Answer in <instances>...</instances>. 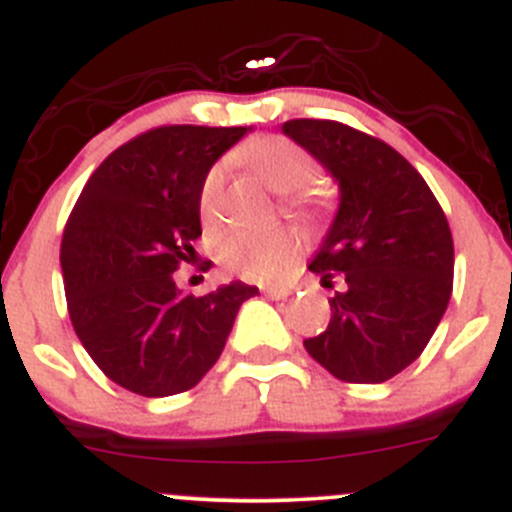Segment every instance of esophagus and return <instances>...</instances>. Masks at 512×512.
<instances>
[{
	"instance_id": "obj_1",
	"label": "esophagus",
	"mask_w": 512,
	"mask_h": 512,
	"mask_svg": "<svg viewBox=\"0 0 512 512\" xmlns=\"http://www.w3.org/2000/svg\"><path fill=\"white\" fill-rule=\"evenodd\" d=\"M262 292H265L270 300H285V297H290V290H287V287H262Z\"/></svg>"
}]
</instances>
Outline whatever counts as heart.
I'll return each instance as SVG.
<instances>
[{"mask_svg":"<svg viewBox=\"0 0 512 512\" xmlns=\"http://www.w3.org/2000/svg\"><path fill=\"white\" fill-rule=\"evenodd\" d=\"M245 157L255 167L257 175L277 192H290L287 207L295 212H307L315 200L297 187L305 185L315 175V162L295 142L285 137H262L245 147ZM227 182V162H215L205 172L197 192V210L205 227H215L220 222L222 195ZM296 192L292 193L291 190ZM300 257V237L287 227L262 232H227L217 242V260L227 272L247 277L257 282L282 280L290 275Z\"/></svg>","mask_w":512,"mask_h":512,"instance_id":"b5f03b06","label":"heart"}]
</instances>
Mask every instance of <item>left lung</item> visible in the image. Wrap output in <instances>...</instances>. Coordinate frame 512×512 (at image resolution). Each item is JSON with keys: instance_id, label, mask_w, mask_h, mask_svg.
<instances>
[{"instance_id": "obj_1", "label": "left lung", "mask_w": 512, "mask_h": 512, "mask_svg": "<svg viewBox=\"0 0 512 512\" xmlns=\"http://www.w3.org/2000/svg\"><path fill=\"white\" fill-rule=\"evenodd\" d=\"M290 140L340 187L335 220L310 267L342 275L325 332L305 350L345 382H385L420 357L453 292V235L428 182L382 140L332 119H290Z\"/></svg>"}]
</instances>
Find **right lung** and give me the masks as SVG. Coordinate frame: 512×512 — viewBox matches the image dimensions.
I'll return each instance as SVG.
<instances>
[{
  "label": "right lung",
  "mask_w": 512,
  "mask_h": 512,
  "mask_svg": "<svg viewBox=\"0 0 512 512\" xmlns=\"http://www.w3.org/2000/svg\"><path fill=\"white\" fill-rule=\"evenodd\" d=\"M247 127H157L114 150L84 185L62 235L69 317L99 370L130 393L195 388L260 290L230 282L195 297L172 272L202 235L205 172Z\"/></svg>",
  "instance_id": "1"
}]
</instances>
